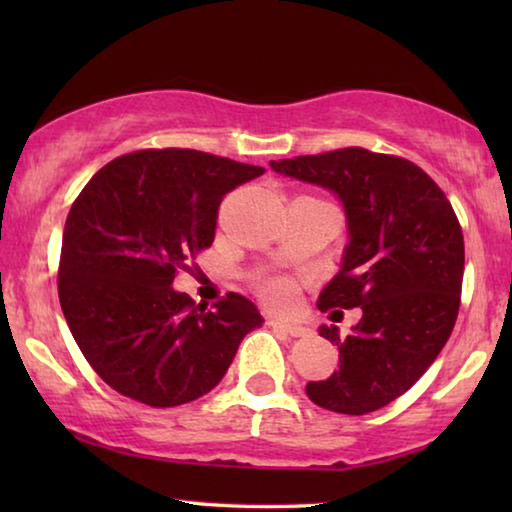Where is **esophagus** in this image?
I'll use <instances>...</instances> for the list:
<instances>
[{"mask_svg": "<svg viewBox=\"0 0 512 512\" xmlns=\"http://www.w3.org/2000/svg\"><path fill=\"white\" fill-rule=\"evenodd\" d=\"M268 325L275 329H282V332H287L289 336H307L309 334L307 327H302L298 323H289V320H280V318H268Z\"/></svg>", "mask_w": 512, "mask_h": 512, "instance_id": "esophagus-1", "label": "esophagus"}]
</instances>
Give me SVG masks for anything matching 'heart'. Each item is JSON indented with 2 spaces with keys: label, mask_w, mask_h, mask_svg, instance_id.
I'll return each instance as SVG.
<instances>
[{
  "label": "heart",
  "mask_w": 512,
  "mask_h": 512,
  "mask_svg": "<svg viewBox=\"0 0 512 512\" xmlns=\"http://www.w3.org/2000/svg\"><path fill=\"white\" fill-rule=\"evenodd\" d=\"M262 296L268 305H273L277 309H287L293 305V300H296V289H293V284L289 280L275 277V280H266L262 284Z\"/></svg>",
  "instance_id": "b5f03b06"
}]
</instances>
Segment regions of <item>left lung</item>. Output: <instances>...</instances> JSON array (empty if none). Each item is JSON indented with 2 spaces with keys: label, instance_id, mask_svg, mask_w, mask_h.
<instances>
[{
  "label": "left lung",
  "instance_id": "left-lung-1",
  "mask_svg": "<svg viewBox=\"0 0 512 512\" xmlns=\"http://www.w3.org/2000/svg\"><path fill=\"white\" fill-rule=\"evenodd\" d=\"M271 169L341 201L348 246L318 307H361L348 336L320 325V336L339 345V370L305 391L327 411H377L409 391L452 334L465 268L461 225L443 189L395 155L352 146L271 160Z\"/></svg>",
  "mask_w": 512,
  "mask_h": 512
}]
</instances>
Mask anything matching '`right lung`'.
Segmentation results:
<instances>
[{
    "mask_svg": "<svg viewBox=\"0 0 512 512\" xmlns=\"http://www.w3.org/2000/svg\"><path fill=\"white\" fill-rule=\"evenodd\" d=\"M262 167L192 149L121 155L83 187L63 230L60 307L94 372L155 409L198 400L264 318L228 293L212 311L173 289L212 246L223 196Z\"/></svg>",
    "mask_w": 512,
    "mask_h": 512,
    "instance_id": "right-lung-1",
    "label": "right lung"
}]
</instances>
